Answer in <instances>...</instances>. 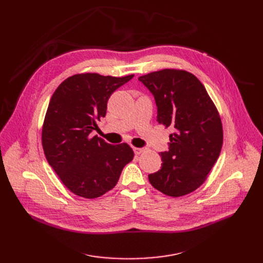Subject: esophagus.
<instances>
[{
	"label": "esophagus",
	"instance_id": "1",
	"mask_svg": "<svg viewBox=\"0 0 263 263\" xmlns=\"http://www.w3.org/2000/svg\"><path fill=\"white\" fill-rule=\"evenodd\" d=\"M133 150H134V154L135 155H141V154H143L144 151H145V148H133Z\"/></svg>",
	"mask_w": 263,
	"mask_h": 263
}]
</instances>
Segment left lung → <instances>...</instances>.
I'll use <instances>...</instances> for the list:
<instances>
[{"instance_id": "8db88e82", "label": "left lung", "mask_w": 263, "mask_h": 263, "mask_svg": "<svg viewBox=\"0 0 263 263\" xmlns=\"http://www.w3.org/2000/svg\"><path fill=\"white\" fill-rule=\"evenodd\" d=\"M139 80L154 95L157 120L172 127L168 150L159 154L162 167L148 176L163 194L180 197L198 189L208 177L223 145L217 108L201 82L180 69H162Z\"/></svg>"}]
</instances>
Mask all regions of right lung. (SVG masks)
<instances>
[{
	"label": "right lung",
	"mask_w": 263,
	"mask_h": 263,
	"mask_svg": "<svg viewBox=\"0 0 263 263\" xmlns=\"http://www.w3.org/2000/svg\"><path fill=\"white\" fill-rule=\"evenodd\" d=\"M133 77L74 74L51 97L41 133L45 156L66 187L78 196H102L117 184L124 165L133 160L128 144L114 146L91 134L106 114L110 95Z\"/></svg>",
	"instance_id": "1"
}]
</instances>
